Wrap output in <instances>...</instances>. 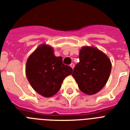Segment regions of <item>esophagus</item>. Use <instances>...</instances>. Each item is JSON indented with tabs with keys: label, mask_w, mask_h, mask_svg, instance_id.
I'll list each match as a JSON object with an SVG mask.
<instances>
[{
	"label": "esophagus",
	"mask_w": 130,
	"mask_h": 130,
	"mask_svg": "<svg viewBox=\"0 0 130 130\" xmlns=\"http://www.w3.org/2000/svg\"><path fill=\"white\" fill-rule=\"evenodd\" d=\"M70 67H71V68H72L73 69V68H74V67H75L74 63H71V65H70Z\"/></svg>",
	"instance_id": "34e87169"
}]
</instances>
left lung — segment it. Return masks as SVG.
<instances>
[{
    "label": "left lung",
    "mask_w": 130,
    "mask_h": 130,
    "mask_svg": "<svg viewBox=\"0 0 130 130\" xmlns=\"http://www.w3.org/2000/svg\"><path fill=\"white\" fill-rule=\"evenodd\" d=\"M79 62L72 76L82 92L91 95L103 89L109 79L111 63L107 55L93 46H83L79 51Z\"/></svg>",
    "instance_id": "left-lung-1"
}]
</instances>
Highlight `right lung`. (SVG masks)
<instances>
[{
  "label": "right lung",
  "instance_id": "add662e5",
  "mask_svg": "<svg viewBox=\"0 0 130 130\" xmlns=\"http://www.w3.org/2000/svg\"><path fill=\"white\" fill-rule=\"evenodd\" d=\"M72 68L63 63L61 57H56L54 48L43 43L27 59L25 72L32 89L45 98L59 91L63 80L71 75Z\"/></svg>",
  "mask_w": 130,
  "mask_h": 130
}]
</instances>
